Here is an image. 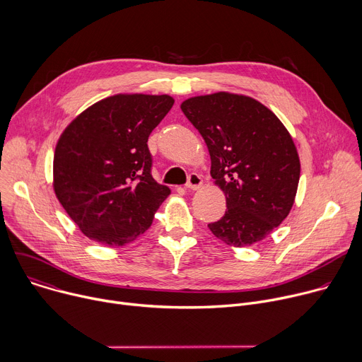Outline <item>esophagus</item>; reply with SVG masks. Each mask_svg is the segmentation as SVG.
I'll return each mask as SVG.
<instances>
[{"instance_id":"34e87169","label":"esophagus","mask_w":362,"mask_h":362,"mask_svg":"<svg viewBox=\"0 0 362 362\" xmlns=\"http://www.w3.org/2000/svg\"><path fill=\"white\" fill-rule=\"evenodd\" d=\"M202 185H203L202 177H200L197 173H192V175L189 176L187 183H186V189H187V190H199V189L202 187Z\"/></svg>"}]
</instances>
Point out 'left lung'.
I'll list each match as a JSON object with an SVG mask.
<instances>
[{"instance_id": "1", "label": "left lung", "mask_w": 362, "mask_h": 362, "mask_svg": "<svg viewBox=\"0 0 362 362\" xmlns=\"http://www.w3.org/2000/svg\"><path fill=\"white\" fill-rule=\"evenodd\" d=\"M211 154V175L226 196V212L209 223L229 246L262 240L289 215L300 163L282 122L257 100L219 91L180 106Z\"/></svg>"}]
</instances>
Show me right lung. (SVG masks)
Here are the masks:
<instances>
[{"label": "right lung", "instance_id": "right-lung-1", "mask_svg": "<svg viewBox=\"0 0 362 362\" xmlns=\"http://www.w3.org/2000/svg\"><path fill=\"white\" fill-rule=\"evenodd\" d=\"M173 103L168 94H116L86 109L60 136L54 192L88 239L124 246L150 228L170 189L151 176L147 140Z\"/></svg>", "mask_w": 362, "mask_h": 362}]
</instances>
